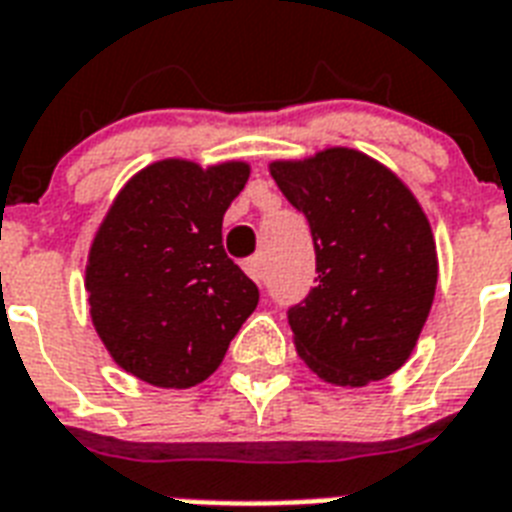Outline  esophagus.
I'll return each mask as SVG.
<instances>
[{"label":"esophagus","instance_id":"obj_1","mask_svg":"<svg viewBox=\"0 0 512 512\" xmlns=\"http://www.w3.org/2000/svg\"><path fill=\"white\" fill-rule=\"evenodd\" d=\"M243 267L245 272L256 280V283H264V275H267V272H264V259H261V256H251V259L245 261Z\"/></svg>","mask_w":512,"mask_h":512}]
</instances>
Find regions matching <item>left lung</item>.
<instances>
[{
	"mask_svg": "<svg viewBox=\"0 0 512 512\" xmlns=\"http://www.w3.org/2000/svg\"><path fill=\"white\" fill-rule=\"evenodd\" d=\"M269 173L310 221L318 285L288 312L293 347L334 387H366L395 374L417 347L438 285L427 213L374 157L328 146Z\"/></svg>",
	"mask_w": 512,
	"mask_h": 512,
	"instance_id": "8db88e82",
	"label": "left lung"
}]
</instances>
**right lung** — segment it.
<instances>
[{
	"mask_svg": "<svg viewBox=\"0 0 512 512\" xmlns=\"http://www.w3.org/2000/svg\"><path fill=\"white\" fill-rule=\"evenodd\" d=\"M251 176L243 160L165 157L125 181L85 264L90 320L112 360L165 390L205 382L259 304L221 245V221Z\"/></svg>",
	"mask_w": 512,
	"mask_h": 512,
	"instance_id": "right-lung-1",
	"label": "right lung"
}]
</instances>
